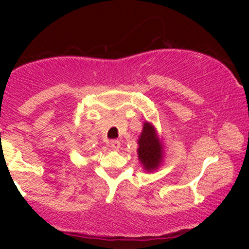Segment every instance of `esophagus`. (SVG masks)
Here are the masks:
<instances>
[{
	"mask_svg": "<svg viewBox=\"0 0 249 249\" xmlns=\"http://www.w3.org/2000/svg\"><path fill=\"white\" fill-rule=\"evenodd\" d=\"M110 145H111V148H112V149H114V151H118V149L120 148L121 142H119V141H117V139H114V141L111 142Z\"/></svg>",
	"mask_w": 249,
	"mask_h": 249,
	"instance_id": "1",
	"label": "esophagus"
}]
</instances>
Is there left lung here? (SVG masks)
Returning a JSON list of instances; mask_svg holds the SVG:
<instances>
[{"mask_svg": "<svg viewBox=\"0 0 249 249\" xmlns=\"http://www.w3.org/2000/svg\"><path fill=\"white\" fill-rule=\"evenodd\" d=\"M138 160L145 171H154L162 163L163 146L154 125L145 122L142 131L138 138Z\"/></svg>", "mask_w": 249, "mask_h": 249, "instance_id": "1", "label": "left lung"}]
</instances>
